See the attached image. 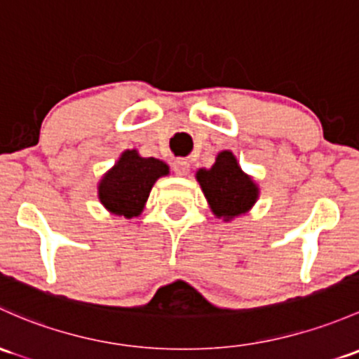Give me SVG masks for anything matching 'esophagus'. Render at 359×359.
Instances as JSON below:
<instances>
[{"label":"esophagus","mask_w":359,"mask_h":359,"mask_svg":"<svg viewBox=\"0 0 359 359\" xmlns=\"http://www.w3.org/2000/svg\"><path fill=\"white\" fill-rule=\"evenodd\" d=\"M172 167H173V172H175L177 175H180V177L187 175V173H189V170H191L189 161H187L186 158H177V160L173 161Z\"/></svg>","instance_id":"1"}]
</instances>
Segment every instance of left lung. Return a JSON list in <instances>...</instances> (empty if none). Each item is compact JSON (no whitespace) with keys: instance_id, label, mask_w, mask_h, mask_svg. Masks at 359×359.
Wrapping results in <instances>:
<instances>
[{"instance_id":"1","label":"left lung","mask_w":359,"mask_h":359,"mask_svg":"<svg viewBox=\"0 0 359 359\" xmlns=\"http://www.w3.org/2000/svg\"><path fill=\"white\" fill-rule=\"evenodd\" d=\"M196 179L215 217L225 222L248 213L259 196L256 182L243 172L232 151L218 153L213 167L199 168Z\"/></svg>"}]
</instances>
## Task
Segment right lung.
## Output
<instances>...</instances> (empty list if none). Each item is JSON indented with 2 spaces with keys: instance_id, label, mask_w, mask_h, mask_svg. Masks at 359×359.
Instances as JSON below:
<instances>
[{
  "instance_id": "1",
  "label": "right lung",
  "mask_w": 359,
  "mask_h": 359,
  "mask_svg": "<svg viewBox=\"0 0 359 359\" xmlns=\"http://www.w3.org/2000/svg\"><path fill=\"white\" fill-rule=\"evenodd\" d=\"M163 175H168L165 161L142 158L135 149H127L100 180L97 198L113 215L139 217L154 182Z\"/></svg>"
}]
</instances>
